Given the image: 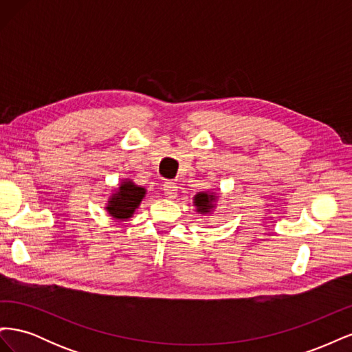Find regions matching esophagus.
Listing matches in <instances>:
<instances>
[{
	"mask_svg": "<svg viewBox=\"0 0 352 352\" xmlns=\"http://www.w3.org/2000/svg\"><path fill=\"white\" fill-rule=\"evenodd\" d=\"M163 190H164V195L167 198H176V195H177V186L175 182H166L163 185Z\"/></svg>",
	"mask_w": 352,
	"mask_h": 352,
	"instance_id": "34e87169",
	"label": "esophagus"
}]
</instances>
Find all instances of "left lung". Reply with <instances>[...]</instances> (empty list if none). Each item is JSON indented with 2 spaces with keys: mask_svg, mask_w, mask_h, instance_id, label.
<instances>
[{
  "mask_svg": "<svg viewBox=\"0 0 352 352\" xmlns=\"http://www.w3.org/2000/svg\"><path fill=\"white\" fill-rule=\"evenodd\" d=\"M214 199H216V197L212 195V194H208V192H199V194H197L195 195V198H194V202H195V206H197V210L201 212H208L211 208H212V202H214Z\"/></svg>",
  "mask_w": 352,
  "mask_h": 352,
  "instance_id": "8db88e82",
  "label": "left lung"
}]
</instances>
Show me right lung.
<instances>
[{
	"mask_svg": "<svg viewBox=\"0 0 352 352\" xmlns=\"http://www.w3.org/2000/svg\"><path fill=\"white\" fill-rule=\"evenodd\" d=\"M145 197V189L132 184L131 180H124L122 182L119 190L111 195L109 206L105 207L110 214L117 219H129L132 217L133 211L141 204L142 198Z\"/></svg>",
	"mask_w": 352,
	"mask_h": 352,
	"instance_id": "right-lung-1",
	"label": "right lung"
}]
</instances>
